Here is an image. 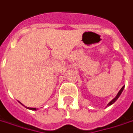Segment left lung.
Returning a JSON list of instances; mask_svg holds the SVG:
<instances>
[{
  "label": "left lung",
  "instance_id": "8db88e82",
  "mask_svg": "<svg viewBox=\"0 0 133 133\" xmlns=\"http://www.w3.org/2000/svg\"><path fill=\"white\" fill-rule=\"evenodd\" d=\"M124 89V86H123V87H122V88L121 89V90H120V91H118V95H116V97H115V98H114L113 100H112V101H110V102H109V103H108V105H107L108 107H109V106H110V105H112V104H113V103H115V101L118 100V98L119 97H120V95H121V93H122V91H123Z\"/></svg>",
  "mask_w": 133,
  "mask_h": 133
}]
</instances>
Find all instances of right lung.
<instances>
[{"instance_id": "add662e5", "label": "right lung", "mask_w": 133, "mask_h": 133, "mask_svg": "<svg viewBox=\"0 0 133 133\" xmlns=\"http://www.w3.org/2000/svg\"><path fill=\"white\" fill-rule=\"evenodd\" d=\"M22 104V103H21ZM25 107V106H24ZM26 108H27V109H31V110H36V108H30V107H26Z\"/></svg>"}]
</instances>
